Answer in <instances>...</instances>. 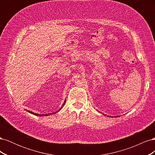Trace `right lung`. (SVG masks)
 <instances>
[{
    "label": "right lung",
    "instance_id": "right-lung-1",
    "mask_svg": "<svg viewBox=\"0 0 155 155\" xmlns=\"http://www.w3.org/2000/svg\"><path fill=\"white\" fill-rule=\"evenodd\" d=\"M65 102H66V100H65V101H64V104H63V105H62V107H61V108L63 107V106L64 105V104H65ZM61 109L58 110V111H59L61 109ZM28 112H30V113H31V114H34V115H36V116H48V115H50V114H52L53 113H51V114H36V113H34V112H31V111H30V110H28ZM56 112H54V114H55Z\"/></svg>",
    "mask_w": 155,
    "mask_h": 155
}]
</instances>
